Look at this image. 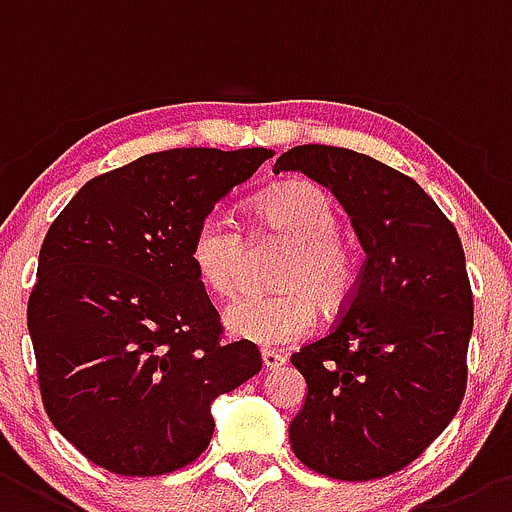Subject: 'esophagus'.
Returning <instances> with one entry per match:
<instances>
[{
	"mask_svg": "<svg viewBox=\"0 0 512 512\" xmlns=\"http://www.w3.org/2000/svg\"><path fill=\"white\" fill-rule=\"evenodd\" d=\"M262 365H265V370H278L285 365V357L273 349H262Z\"/></svg>",
	"mask_w": 512,
	"mask_h": 512,
	"instance_id": "34e87169",
	"label": "esophagus"
}]
</instances>
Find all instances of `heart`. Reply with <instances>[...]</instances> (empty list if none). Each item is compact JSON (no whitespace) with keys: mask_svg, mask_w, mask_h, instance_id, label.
<instances>
[{"mask_svg":"<svg viewBox=\"0 0 512 512\" xmlns=\"http://www.w3.org/2000/svg\"><path fill=\"white\" fill-rule=\"evenodd\" d=\"M339 222L334 199L316 183L293 181L262 193L252 206V234L278 239L288 252L273 275L278 293L245 296L224 311V326L234 339L285 347L311 334L316 303L336 313L352 301L362 260ZM188 260L209 293L234 296L245 283L250 245L227 216L209 214L193 229Z\"/></svg>","mask_w":512,"mask_h":512,"instance_id":"heart-1","label":"heart"}]
</instances>
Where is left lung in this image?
Wrapping results in <instances>:
<instances>
[{
  "label": "left lung",
  "instance_id": "obj_1",
  "mask_svg": "<svg viewBox=\"0 0 512 512\" xmlns=\"http://www.w3.org/2000/svg\"><path fill=\"white\" fill-rule=\"evenodd\" d=\"M273 170L331 188L367 252L329 334L290 357L308 385L290 446L331 480H380L421 457L462 405L474 313L462 242L413 178L370 155L298 145Z\"/></svg>",
  "mask_w": 512,
  "mask_h": 512
}]
</instances>
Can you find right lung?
<instances>
[{
  "label": "right lung",
  "instance_id": "1",
  "mask_svg": "<svg viewBox=\"0 0 512 512\" xmlns=\"http://www.w3.org/2000/svg\"><path fill=\"white\" fill-rule=\"evenodd\" d=\"M273 158L265 147H178L96 176L55 216L27 301L53 426L89 462L155 477L196 462L211 400L262 367L222 321L188 260L193 229Z\"/></svg>",
  "mask_w": 512,
  "mask_h": 512
}]
</instances>
